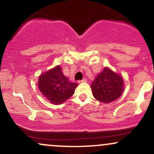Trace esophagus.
<instances>
[{"label":"esophagus","mask_w":154,"mask_h":154,"mask_svg":"<svg viewBox=\"0 0 154 154\" xmlns=\"http://www.w3.org/2000/svg\"><path fill=\"white\" fill-rule=\"evenodd\" d=\"M87 82V79H83L82 80H79V83H82V82Z\"/></svg>","instance_id":"obj_1"}]
</instances>
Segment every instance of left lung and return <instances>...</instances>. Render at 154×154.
Instances as JSON below:
<instances>
[{
  "label": "left lung",
  "instance_id": "obj_1",
  "mask_svg": "<svg viewBox=\"0 0 154 154\" xmlns=\"http://www.w3.org/2000/svg\"><path fill=\"white\" fill-rule=\"evenodd\" d=\"M92 93L98 101L109 103L121 96L124 81L121 75L105 67L91 84Z\"/></svg>",
  "mask_w": 154,
  "mask_h": 154
}]
</instances>
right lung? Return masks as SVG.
<instances>
[{"label": "right lung", "instance_id": "1", "mask_svg": "<svg viewBox=\"0 0 154 154\" xmlns=\"http://www.w3.org/2000/svg\"><path fill=\"white\" fill-rule=\"evenodd\" d=\"M38 85L43 96L56 105L61 104L69 98L77 86V83L69 82L63 75L60 66L40 75Z\"/></svg>", "mask_w": 154, "mask_h": 154}]
</instances>
